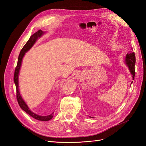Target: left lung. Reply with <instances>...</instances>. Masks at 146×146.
Wrapping results in <instances>:
<instances>
[{
  "instance_id": "left-lung-1",
  "label": "left lung",
  "mask_w": 146,
  "mask_h": 146,
  "mask_svg": "<svg viewBox=\"0 0 146 146\" xmlns=\"http://www.w3.org/2000/svg\"><path fill=\"white\" fill-rule=\"evenodd\" d=\"M125 63L129 66L130 71H131L133 79H134L135 75V56L134 52L130 51L129 53H127L125 57ZM131 83V84H132Z\"/></svg>"
}]
</instances>
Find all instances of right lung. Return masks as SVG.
Instances as JSON below:
<instances>
[{
    "label": "right lung",
    "instance_id": "obj_1",
    "mask_svg": "<svg viewBox=\"0 0 146 146\" xmlns=\"http://www.w3.org/2000/svg\"><path fill=\"white\" fill-rule=\"evenodd\" d=\"M43 31H42L41 30H39L38 31H37L35 34L30 37L29 39L28 40L26 44L24 46V47L23 49H21V51L20 52V54L19 55V58H18V61H17V66L15 67V71H14V81L15 85V88H16V98L19 105L20 107L23 109L24 111H25L26 112L29 114L30 116H31L32 117L35 118V119L39 120H42V121H48L51 120L53 115L52 114L49 115L48 116H40L38 115L35 113H33V111L30 110L29 107H27V105L26 104L25 102L23 100V99L22 98L21 96L20 95L19 92V86H18V76H19V70L21 68V62L22 60H23V58L25 54V52H27L29 49L32 47L33 44H35V42L36 41V40L38 39V38H39L40 36H41L43 35Z\"/></svg>",
    "mask_w": 146,
    "mask_h": 146
}]
</instances>
